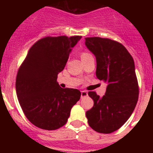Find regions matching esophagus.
<instances>
[{
	"label": "esophagus",
	"instance_id": "34e87169",
	"mask_svg": "<svg viewBox=\"0 0 153 153\" xmlns=\"http://www.w3.org/2000/svg\"><path fill=\"white\" fill-rule=\"evenodd\" d=\"M87 95H88V93H87L86 91H81V98H85V97H86Z\"/></svg>",
	"mask_w": 153,
	"mask_h": 153
}]
</instances>
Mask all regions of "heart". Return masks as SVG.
<instances>
[{
    "instance_id": "heart-1",
    "label": "heart",
    "mask_w": 153,
    "mask_h": 153,
    "mask_svg": "<svg viewBox=\"0 0 153 153\" xmlns=\"http://www.w3.org/2000/svg\"><path fill=\"white\" fill-rule=\"evenodd\" d=\"M92 56L91 55V53H89L88 51H82L81 53V57H82V59H87V58L91 57Z\"/></svg>"
}]
</instances>
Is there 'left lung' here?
I'll return each mask as SVG.
<instances>
[{
	"instance_id": "8db88e82",
	"label": "left lung",
	"mask_w": 153,
	"mask_h": 153,
	"mask_svg": "<svg viewBox=\"0 0 153 153\" xmlns=\"http://www.w3.org/2000/svg\"><path fill=\"white\" fill-rule=\"evenodd\" d=\"M85 44L95 55L96 76L107 83L102 98L94 91L88 93L94 106L86 116L94 130L111 133L126 123L137 103L139 86L134 61L127 49L113 39L87 37Z\"/></svg>"
}]
</instances>
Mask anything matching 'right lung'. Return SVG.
Returning a JSON list of instances; mask_svg holds the SVG:
<instances>
[{
    "label": "right lung",
    "instance_id": "obj_1",
    "mask_svg": "<svg viewBox=\"0 0 153 153\" xmlns=\"http://www.w3.org/2000/svg\"><path fill=\"white\" fill-rule=\"evenodd\" d=\"M79 36H47L35 43L18 70L16 91L24 114L38 128L55 130L67 123L80 99L77 89L61 88L58 74L64 69Z\"/></svg>",
    "mask_w": 153,
    "mask_h": 153
}]
</instances>
